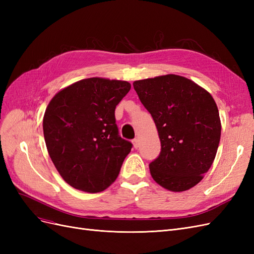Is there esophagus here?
<instances>
[{
    "label": "esophagus",
    "mask_w": 254,
    "mask_h": 254,
    "mask_svg": "<svg viewBox=\"0 0 254 254\" xmlns=\"http://www.w3.org/2000/svg\"><path fill=\"white\" fill-rule=\"evenodd\" d=\"M132 143H133V146H134V148H137L139 147V140L137 139H134V140H132Z\"/></svg>",
    "instance_id": "esophagus-1"
}]
</instances>
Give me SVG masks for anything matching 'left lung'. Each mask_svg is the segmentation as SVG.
I'll list each match as a JSON object with an SVG mask.
<instances>
[{
  "mask_svg": "<svg viewBox=\"0 0 254 254\" xmlns=\"http://www.w3.org/2000/svg\"><path fill=\"white\" fill-rule=\"evenodd\" d=\"M133 88L161 141L160 155L149 163L153 180L172 191L195 187L213 164L219 145L216 103L194 81L174 74L136 80Z\"/></svg>",
  "mask_w": 254,
  "mask_h": 254,
  "instance_id": "obj_1",
  "label": "left lung"
}]
</instances>
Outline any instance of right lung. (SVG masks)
I'll return each instance as SVG.
<instances>
[{"instance_id":"right-lung-1","label":"right lung","mask_w":254,"mask_h":254,"mask_svg":"<svg viewBox=\"0 0 254 254\" xmlns=\"http://www.w3.org/2000/svg\"><path fill=\"white\" fill-rule=\"evenodd\" d=\"M131 88L122 80L87 78L52 98L43 118L49 155L74 189L97 193L117 179L132 143L120 135L115 108Z\"/></svg>"}]
</instances>
